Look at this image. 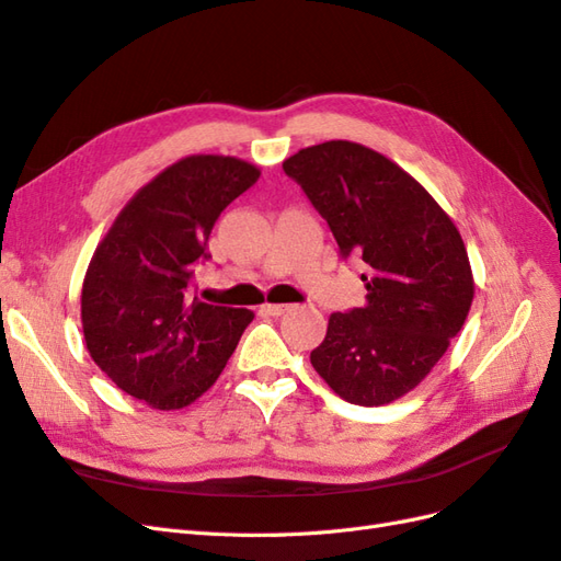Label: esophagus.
I'll use <instances>...</instances> for the list:
<instances>
[{
  "label": "esophagus",
  "mask_w": 561,
  "mask_h": 561,
  "mask_svg": "<svg viewBox=\"0 0 561 561\" xmlns=\"http://www.w3.org/2000/svg\"><path fill=\"white\" fill-rule=\"evenodd\" d=\"M261 310L265 312V314H270V317H279V314H284L286 310H288V305H273V302H265Z\"/></svg>",
  "instance_id": "1"
}]
</instances>
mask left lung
I'll use <instances>...</instances> for the list:
<instances>
[{"instance_id":"1","label":"left lung","mask_w":561,"mask_h":561,"mask_svg":"<svg viewBox=\"0 0 561 561\" xmlns=\"http://www.w3.org/2000/svg\"><path fill=\"white\" fill-rule=\"evenodd\" d=\"M329 221L342 256L368 265L366 305L333 312L314 370L340 399L377 408L417 387L471 310L476 284L457 226L387 156L333 139L284 160Z\"/></svg>"}]
</instances>
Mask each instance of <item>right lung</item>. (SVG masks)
<instances>
[{
	"label": "right lung",
	"instance_id": "obj_1",
	"mask_svg": "<svg viewBox=\"0 0 561 561\" xmlns=\"http://www.w3.org/2000/svg\"><path fill=\"white\" fill-rule=\"evenodd\" d=\"M261 170L188 156L153 176L98 244L81 288L85 347L125 393L156 410L191 405L219 379L254 312L193 296L221 211Z\"/></svg>",
	"mask_w": 561,
	"mask_h": 561
}]
</instances>
